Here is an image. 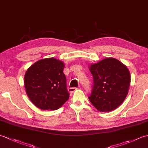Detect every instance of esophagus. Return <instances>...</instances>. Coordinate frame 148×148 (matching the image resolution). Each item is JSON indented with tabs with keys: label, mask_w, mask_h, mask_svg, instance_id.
<instances>
[{
	"label": "esophagus",
	"mask_w": 148,
	"mask_h": 148,
	"mask_svg": "<svg viewBox=\"0 0 148 148\" xmlns=\"http://www.w3.org/2000/svg\"><path fill=\"white\" fill-rule=\"evenodd\" d=\"M77 89H78L77 88H69L68 91L70 93H73V92H75V91L77 90Z\"/></svg>",
	"instance_id": "1"
}]
</instances>
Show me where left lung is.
<instances>
[{
  "label": "left lung",
  "instance_id": "obj_1",
  "mask_svg": "<svg viewBox=\"0 0 148 148\" xmlns=\"http://www.w3.org/2000/svg\"><path fill=\"white\" fill-rule=\"evenodd\" d=\"M93 78L90 102L100 112L116 109L124 101L129 89L130 74L126 65L114 58H107L90 65Z\"/></svg>",
  "mask_w": 148,
  "mask_h": 148
}]
</instances>
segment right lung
<instances>
[{
    "label": "right lung",
    "instance_id": "obj_1",
    "mask_svg": "<svg viewBox=\"0 0 148 148\" xmlns=\"http://www.w3.org/2000/svg\"><path fill=\"white\" fill-rule=\"evenodd\" d=\"M64 64L54 58L42 59L27 69L24 84L27 96L37 108L56 110L69 98Z\"/></svg>",
    "mask_w": 148,
    "mask_h": 148
}]
</instances>
